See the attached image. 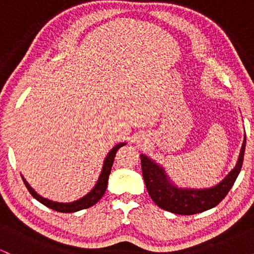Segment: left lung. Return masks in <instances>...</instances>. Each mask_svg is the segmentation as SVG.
Returning <instances> with one entry per match:
<instances>
[{
  "label": "left lung",
  "instance_id": "left-lung-1",
  "mask_svg": "<svg viewBox=\"0 0 254 254\" xmlns=\"http://www.w3.org/2000/svg\"><path fill=\"white\" fill-rule=\"evenodd\" d=\"M246 135L239 154L235 167L215 186L205 189L179 188L166 173L164 166L157 164L149 156L141 154L142 174L148 193L153 202L164 210L178 215L199 214L215 208L227 196L243 167Z\"/></svg>",
  "mask_w": 254,
  "mask_h": 254
}]
</instances>
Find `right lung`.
Instances as JSON below:
<instances>
[{
	"mask_svg": "<svg viewBox=\"0 0 254 254\" xmlns=\"http://www.w3.org/2000/svg\"><path fill=\"white\" fill-rule=\"evenodd\" d=\"M127 143L125 142H122V143L116 144L115 147L112 148L109 151L106 157L104 160V165H103V170H101L100 176L98 178V182L95 184L94 188L90 190L86 196H83L82 198H78V199L74 200V202H68V203H62V202H55V200L48 199V198L40 196L39 193H37L34 189L31 188V185L28 184L27 180L25 179L24 176H21L22 180H24V184L27 188V190L30 191V193L33 196V198H36L38 202H40L44 204L48 208L52 209V210L58 211V212H76L82 210V209H87L89 206L94 205L95 203L100 200V198L104 196L105 191H106L107 188V182H109V177L111 173V168H112L113 161H115V156L117 154V150L121 147H123Z\"/></svg>",
	"mask_w": 254,
	"mask_h": 254,
	"instance_id": "1",
	"label": "right lung"
}]
</instances>
